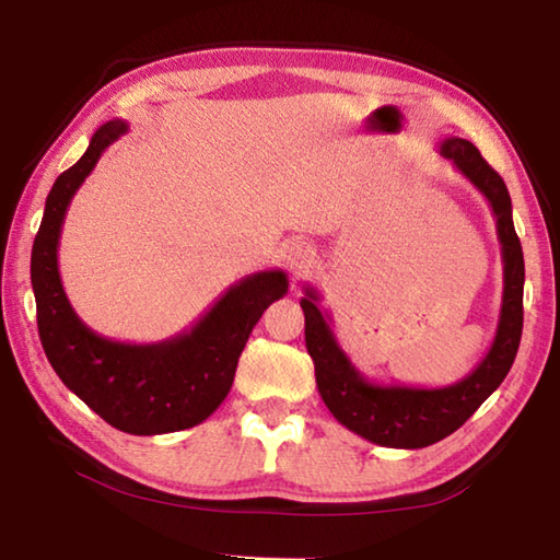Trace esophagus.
<instances>
[{"mask_svg": "<svg viewBox=\"0 0 560 560\" xmlns=\"http://www.w3.org/2000/svg\"><path fill=\"white\" fill-rule=\"evenodd\" d=\"M281 261H283V267L293 273V277H301V273L306 271L311 264H314V246H311L308 242L293 240L281 249Z\"/></svg>", "mask_w": 560, "mask_h": 560, "instance_id": "34e87169", "label": "esophagus"}]
</instances>
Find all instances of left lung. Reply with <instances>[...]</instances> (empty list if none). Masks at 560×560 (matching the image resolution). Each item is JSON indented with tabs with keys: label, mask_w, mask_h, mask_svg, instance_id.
Here are the masks:
<instances>
[{
	"label": "left lung",
	"mask_w": 560,
	"mask_h": 560,
	"mask_svg": "<svg viewBox=\"0 0 560 560\" xmlns=\"http://www.w3.org/2000/svg\"><path fill=\"white\" fill-rule=\"evenodd\" d=\"M438 150L487 197L497 220L501 261H504V293H501L494 340L479 365L467 377L444 387L373 383L350 363L343 348L338 346L330 330V316L318 308V291L306 287V296L301 299L306 316V348L314 358L320 397L343 428L381 447L420 450L459 430L477 412V407L504 383L514 365L521 328H524V252L511 220V197L504 179L469 140L444 138Z\"/></svg>",
	"instance_id": "obj_1"
}]
</instances>
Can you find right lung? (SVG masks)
<instances>
[{
    "label": "right lung",
    "instance_id": "1",
    "mask_svg": "<svg viewBox=\"0 0 560 560\" xmlns=\"http://www.w3.org/2000/svg\"><path fill=\"white\" fill-rule=\"evenodd\" d=\"M126 130V120L103 122L79 163L56 177L32 249V287L44 353L61 383L116 430L145 438L195 428L222 405L252 328L289 279L281 269L244 277L192 328L158 343H120L83 324L61 283V226L75 189Z\"/></svg>",
    "mask_w": 560,
    "mask_h": 560
}]
</instances>
